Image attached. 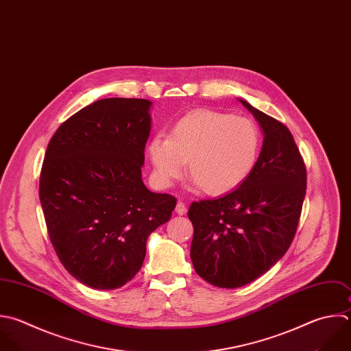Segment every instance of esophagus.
Here are the masks:
<instances>
[{"instance_id":"1","label":"esophagus","mask_w":351,"mask_h":351,"mask_svg":"<svg viewBox=\"0 0 351 351\" xmlns=\"http://www.w3.org/2000/svg\"><path fill=\"white\" fill-rule=\"evenodd\" d=\"M176 213H177L178 215H184V214L186 213V207H185V204H184L182 202H178V203H177V206H176Z\"/></svg>"}]
</instances>
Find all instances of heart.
Listing matches in <instances>:
<instances>
[{
  "mask_svg": "<svg viewBox=\"0 0 351 351\" xmlns=\"http://www.w3.org/2000/svg\"><path fill=\"white\" fill-rule=\"evenodd\" d=\"M262 137L248 118L196 110L180 118L169 137L156 134L147 147L159 186H171L185 174L186 162L195 186L223 195L254 170Z\"/></svg>",
  "mask_w": 351,
  "mask_h": 351,
  "instance_id": "obj_1",
  "label": "heart"
}]
</instances>
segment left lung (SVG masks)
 <instances>
[{
	"mask_svg": "<svg viewBox=\"0 0 351 351\" xmlns=\"http://www.w3.org/2000/svg\"><path fill=\"white\" fill-rule=\"evenodd\" d=\"M239 101L263 134L258 162L234 191L193 202L188 211L193 267L219 288L243 287L282 258L306 195V167L291 132L245 100Z\"/></svg>",
	"mask_w": 351,
	"mask_h": 351,
	"instance_id": "left-lung-1",
	"label": "left lung"
}]
</instances>
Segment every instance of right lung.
Returning <instances> with one entry per match:
<instances>
[{
  "label": "right lung",
  "instance_id": "obj_1",
  "mask_svg": "<svg viewBox=\"0 0 351 351\" xmlns=\"http://www.w3.org/2000/svg\"><path fill=\"white\" fill-rule=\"evenodd\" d=\"M152 103L103 99L82 108L48 144L40 200L55 251L80 282L115 289L141 269L148 236L166 223L176 197L141 178Z\"/></svg>",
  "mask_w": 351,
  "mask_h": 351
}]
</instances>
